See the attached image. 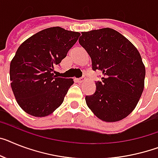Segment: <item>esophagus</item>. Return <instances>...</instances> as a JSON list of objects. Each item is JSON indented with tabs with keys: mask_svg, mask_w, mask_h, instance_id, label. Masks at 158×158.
I'll return each mask as SVG.
<instances>
[{
	"mask_svg": "<svg viewBox=\"0 0 158 158\" xmlns=\"http://www.w3.org/2000/svg\"><path fill=\"white\" fill-rule=\"evenodd\" d=\"M85 78L84 77H82V78H79V79H75V81L78 82V83H83V82L85 81Z\"/></svg>",
	"mask_w": 158,
	"mask_h": 158,
	"instance_id": "34e87169",
	"label": "esophagus"
}]
</instances>
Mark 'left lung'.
I'll list each match as a JSON object with an SVG mask.
<instances>
[{"mask_svg":"<svg viewBox=\"0 0 158 158\" xmlns=\"http://www.w3.org/2000/svg\"><path fill=\"white\" fill-rule=\"evenodd\" d=\"M79 44L91 59L93 71L103 76L96 90L86 95L87 107L100 120L115 122L136 108L144 90L145 67L137 49L113 29L82 32Z\"/></svg>","mask_w":158,"mask_h":158,"instance_id":"1","label":"left lung"}]
</instances>
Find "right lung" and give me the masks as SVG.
<instances>
[{"mask_svg": "<svg viewBox=\"0 0 158 158\" xmlns=\"http://www.w3.org/2000/svg\"><path fill=\"white\" fill-rule=\"evenodd\" d=\"M79 35V32L50 27L18 47L10 63L9 75L17 102L28 114L43 117L63 104L74 81L55 76L54 67L67 56Z\"/></svg>", "mask_w": 158, "mask_h": 158, "instance_id": "right-lung-1", "label": "right lung"}]
</instances>
